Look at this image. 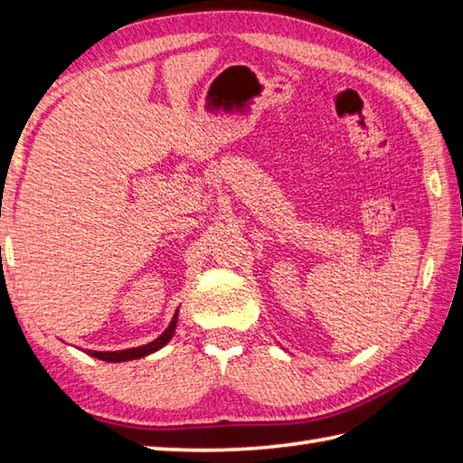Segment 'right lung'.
<instances>
[{"label":"right lung","mask_w":463,"mask_h":463,"mask_svg":"<svg viewBox=\"0 0 463 463\" xmlns=\"http://www.w3.org/2000/svg\"><path fill=\"white\" fill-rule=\"evenodd\" d=\"M176 318H179V310L175 312V317L171 320L169 326L165 328V332L161 334L159 338H155L149 344H143V346H137V348H127V350H115V352H97V350H85L90 356L93 358H99L103 362H127V360H137V358H143V356H149V354L161 350L166 342L173 338V334L176 330Z\"/></svg>","instance_id":"1"}]
</instances>
